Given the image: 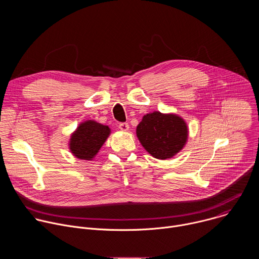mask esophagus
Returning <instances> with one entry per match:
<instances>
[{
  "label": "esophagus",
  "instance_id": "34e87169",
  "mask_svg": "<svg viewBox=\"0 0 259 259\" xmlns=\"http://www.w3.org/2000/svg\"><path fill=\"white\" fill-rule=\"evenodd\" d=\"M119 128H120V130H121V131L126 132V131H128V130H129V125H128L127 123H121V124L119 125Z\"/></svg>",
  "mask_w": 259,
  "mask_h": 259
}]
</instances>
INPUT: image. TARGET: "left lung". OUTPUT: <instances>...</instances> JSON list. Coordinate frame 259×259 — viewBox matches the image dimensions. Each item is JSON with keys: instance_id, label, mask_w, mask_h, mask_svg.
Instances as JSON below:
<instances>
[{"instance_id": "obj_1", "label": "left lung", "mask_w": 259, "mask_h": 259, "mask_svg": "<svg viewBox=\"0 0 259 259\" xmlns=\"http://www.w3.org/2000/svg\"><path fill=\"white\" fill-rule=\"evenodd\" d=\"M136 136L143 149L159 160L178 154L189 138V127L180 116L161 112L149 113L136 127Z\"/></svg>"}]
</instances>
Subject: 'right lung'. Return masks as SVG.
<instances>
[{"mask_svg": "<svg viewBox=\"0 0 259 259\" xmlns=\"http://www.w3.org/2000/svg\"><path fill=\"white\" fill-rule=\"evenodd\" d=\"M110 129L94 120L79 124L70 134L68 149L72 156L80 160L92 161L110 134Z\"/></svg>", "mask_w": 259, "mask_h": 259, "instance_id": "1", "label": "right lung"}]
</instances>
